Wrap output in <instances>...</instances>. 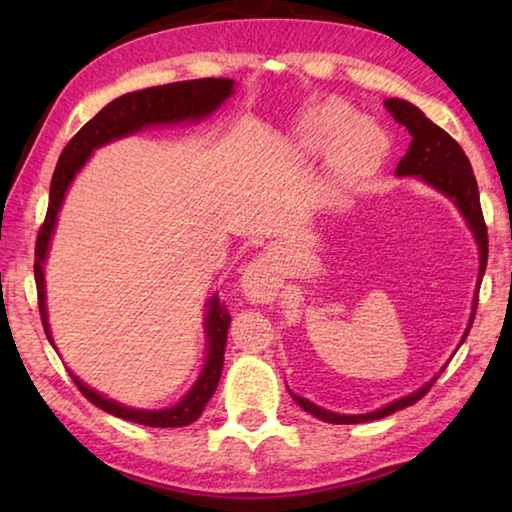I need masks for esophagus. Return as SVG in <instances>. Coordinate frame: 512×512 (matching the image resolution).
<instances>
[{
	"mask_svg": "<svg viewBox=\"0 0 512 512\" xmlns=\"http://www.w3.org/2000/svg\"><path fill=\"white\" fill-rule=\"evenodd\" d=\"M241 282H244L241 287H244L246 296L255 302L271 300L277 293V287H280V280H277V275L273 273L271 259L266 257L253 259V262L246 266L244 280Z\"/></svg>",
	"mask_w": 512,
	"mask_h": 512,
	"instance_id": "obj_1",
	"label": "esophagus"
}]
</instances>
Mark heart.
Segmentation results:
<instances>
[{
	"label": "heart",
	"mask_w": 512,
	"mask_h": 512,
	"mask_svg": "<svg viewBox=\"0 0 512 512\" xmlns=\"http://www.w3.org/2000/svg\"><path fill=\"white\" fill-rule=\"evenodd\" d=\"M341 149L343 160L350 167H368L377 162L386 151V140L377 128L361 124L357 112L341 101H329L325 106L311 110L302 121L296 142L289 153L302 158L316 151Z\"/></svg>",
	"instance_id": "heart-1"
}]
</instances>
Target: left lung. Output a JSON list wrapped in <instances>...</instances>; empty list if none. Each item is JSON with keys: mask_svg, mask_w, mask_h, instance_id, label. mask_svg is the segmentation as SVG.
Segmentation results:
<instances>
[{"mask_svg": "<svg viewBox=\"0 0 512 512\" xmlns=\"http://www.w3.org/2000/svg\"><path fill=\"white\" fill-rule=\"evenodd\" d=\"M384 106L388 112H391V117L397 121V124L406 126V131L411 135L409 151L404 153V158L400 160V164H397V176H422L431 187L440 189V192L452 198V201L458 205V210L463 212L467 223H470V228L476 237V244H479V250H481L479 275H483L485 264H488V228H485V221H483L479 187H476L472 164L467 160L461 144H458L452 135L445 133L443 128L433 124L431 119L424 117V112L420 108H415L409 101L386 99ZM470 327H467L465 336L470 334ZM436 379H431L429 384H424L420 391L411 393L409 397H402V400H397L393 404L384 406V409H379L375 413H366V415L329 413L298 395H293V400H296L300 409H305L318 420H325L329 424H359V422L386 418V415L406 409V406L422 400V397L429 393V388L436 384Z\"/></svg>", "mask_w": 512, "mask_h": 512, "instance_id": "1", "label": "left lung"}]
</instances>
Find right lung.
Listing matches in <instances>:
<instances>
[{"label": "right lung", "mask_w": 512, "mask_h": 512, "mask_svg": "<svg viewBox=\"0 0 512 512\" xmlns=\"http://www.w3.org/2000/svg\"><path fill=\"white\" fill-rule=\"evenodd\" d=\"M232 94V81L230 79H198V81H180L169 85H155V88H146L140 92H128L124 97L110 101L99 115H94L88 124H85L79 133L60 153V160L56 164L54 178H51L49 189V207L47 216L40 225L38 239H36V262H33V273H36V289H38V307L45 334L51 343L49 323H47V309H45V275H42V264H45L47 248L51 232H54L56 216L69 183L76 176L85 160L90 158V153L97 146L117 140L128 133L140 131L142 126L151 124H169V121H183V119H201L210 115L221 103ZM230 314L225 309L219 296H212L210 309H207L205 329H207V343H210V352H207V363L198 377L196 386L189 391L183 400L171 409L162 411H137L121 406L117 402H110L106 397L94 393L83 381L74 379V384L79 386L83 397L99 406L110 415H117L121 420L144 424V427H187L192 424L198 415L203 413L205 404L210 402V397L216 391V384L221 379L223 370V352H225V339H228V327H230Z\"/></svg>", "instance_id": "obj_1"}]
</instances>
